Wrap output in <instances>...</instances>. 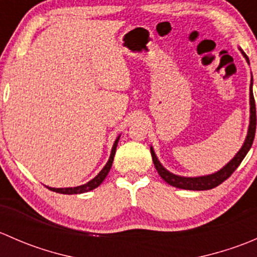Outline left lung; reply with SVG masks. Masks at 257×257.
<instances>
[{
    "mask_svg": "<svg viewBox=\"0 0 257 257\" xmlns=\"http://www.w3.org/2000/svg\"><path fill=\"white\" fill-rule=\"evenodd\" d=\"M243 57L246 58L248 63L247 56H245V53L242 52ZM255 132H256V105H255V99H253V93H252V78H251V84H250V124H248V131L247 136H246L245 142H243L241 149L237 152V154L225 165L222 169H220L219 172L214 173V174L210 175H204V177H196V178H186V177H179V175L173 174V173L168 172L160 162L158 160L157 155H155L154 150L150 147V153H152L153 163L155 165V169L159 173V175L167 181L169 185L175 186L179 189H185V190H209V189L216 188L217 185L222 183V181L226 180L232 173L236 170V168L241 164V162L243 160V158L246 157L247 152L250 150L251 145H252L253 138H255Z\"/></svg>",
    "mask_w": 257,
    "mask_h": 257,
    "instance_id": "1",
    "label": "left lung"
}]
</instances>
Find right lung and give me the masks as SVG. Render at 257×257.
Returning a JSON list of instances; mask_svg holds the SVG:
<instances>
[{
    "mask_svg": "<svg viewBox=\"0 0 257 257\" xmlns=\"http://www.w3.org/2000/svg\"><path fill=\"white\" fill-rule=\"evenodd\" d=\"M118 141H119V137L115 139V142H114L113 144V148H112V153H110V157H109V160H108V163L105 164V167L103 168L102 170L99 172V174L97 175L94 179H92L90 181H88L87 184H84V185H79V186H74V188H47L49 190L52 191H56V193H59V194H68V195H71V194H82V193H87V191H90L93 190V189L98 188V186L102 184V181L104 180L105 177L108 175V173H109L110 168H112V164H113V159H114V154H115V150H116V145H118Z\"/></svg>",
    "mask_w": 257,
    "mask_h": 257,
    "instance_id": "obj_1",
    "label": "right lung"
}]
</instances>
